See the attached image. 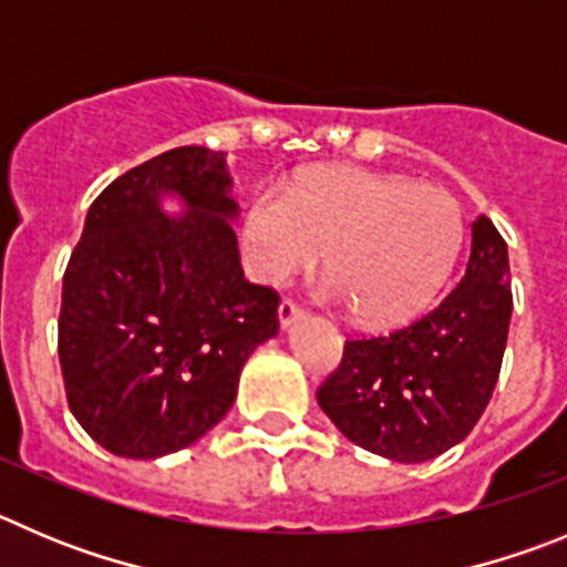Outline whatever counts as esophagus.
I'll use <instances>...</instances> for the list:
<instances>
[{"label": "esophagus", "instance_id": "1", "mask_svg": "<svg viewBox=\"0 0 567 567\" xmlns=\"http://www.w3.org/2000/svg\"><path fill=\"white\" fill-rule=\"evenodd\" d=\"M277 313H279V324H282V328H290V324L302 316V308H299L296 302H290V299H282Z\"/></svg>", "mask_w": 567, "mask_h": 567}]
</instances>
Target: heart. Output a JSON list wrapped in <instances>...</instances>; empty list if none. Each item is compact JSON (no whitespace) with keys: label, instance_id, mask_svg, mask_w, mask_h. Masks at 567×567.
<instances>
[{"label":"heart","instance_id":"b5f03b06","mask_svg":"<svg viewBox=\"0 0 567 567\" xmlns=\"http://www.w3.org/2000/svg\"><path fill=\"white\" fill-rule=\"evenodd\" d=\"M461 243V206L449 192L355 166L308 172L288 195L259 192L243 223L248 271L259 282L285 285L324 254L321 293L367 324H395L426 308Z\"/></svg>","mask_w":567,"mask_h":567}]
</instances>
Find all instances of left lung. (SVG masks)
Returning a JSON list of instances; mask_svg holds the SVG:
<instances>
[{
  "mask_svg": "<svg viewBox=\"0 0 567 567\" xmlns=\"http://www.w3.org/2000/svg\"><path fill=\"white\" fill-rule=\"evenodd\" d=\"M512 321L508 248L488 217L472 223L466 274L441 305L390 336L350 339L316 398L347 441L398 463L461 443L497 384Z\"/></svg>",
  "mask_w": 567,
  "mask_h": 567,
  "instance_id": "left-lung-1",
  "label": "left lung"
}]
</instances>
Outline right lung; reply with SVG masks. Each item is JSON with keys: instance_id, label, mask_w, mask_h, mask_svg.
<instances>
[{"instance_id": "right-lung-1", "label": "right lung", "mask_w": 567, "mask_h": 567, "mask_svg": "<svg viewBox=\"0 0 567 567\" xmlns=\"http://www.w3.org/2000/svg\"><path fill=\"white\" fill-rule=\"evenodd\" d=\"M237 214L226 155L206 146L141 163L86 212L61 285L59 361L70 412L112 455L155 461L200 441L277 336V290L239 268Z\"/></svg>"}]
</instances>
